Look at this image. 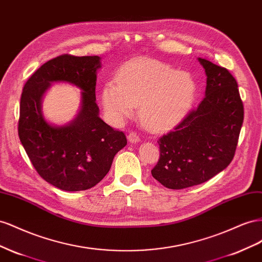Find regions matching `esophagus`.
Wrapping results in <instances>:
<instances>
[{"label":"esophagus","instance_id":"34e87169","mask_svg":"<svg viewBox=\"0 0 262 262\" xmlns=\"http://www.w3.org/2000/svg\"><path fill=\"white\" fill-rule=\"evenodd\" d=\"M128 140H129V143L135 144V143H138V141L140 140V138H139L137 133L132 132V133L129 134V135H128Z\"/></svg>","mask_w":262,"mask_h":262}]
</instances>
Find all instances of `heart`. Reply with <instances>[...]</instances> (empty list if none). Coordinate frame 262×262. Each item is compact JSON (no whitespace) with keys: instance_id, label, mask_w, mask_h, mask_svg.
Here are the masks:
<instances>
[{"instance_id":"1","label":"heart","mask_w":262,"mask_h":262,"mask_svg":"<svg viewBox=\"0 0 262 262\" xmlns=\"http://www.w3.org/2000/svg\"><path fill=\"white\" fill-rule=\"evenodd\" d=\"M196 83L190 73L154 59H138L102 90V103L114 123H122L139 105L140 121L151 130L176 125L195 99Z\"/></svg>"}]
</instances>
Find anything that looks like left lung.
Here are the masks:
<instances>
[{
    "instance_id": "1",
    "label": "left lung",
    "mask_w": 262,
    "mask_h": 262,
    "mask_svg": "<svg viewBox=\"0 0 262 262\" xmlns=\"http://www.w3.org/2000/svg\"><path fill=\"white\" fill-rule=\"evenodd\" d=\"M206 73L205 96L172 130L159 138L160 157L151 174L163 186L181 190L203 183L233 160L244 122L235 78L199 58Z\"/></svg>"
}]
</instances>
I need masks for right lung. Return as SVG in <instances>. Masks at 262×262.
Wrapping results in <instances>:
<instances>
[{"label": "right lung", "instance_id": "1", "mask_svg": "<svg viewBox=\"0 0 262 262\" xmlns=\"http://www.w3.org/2000/svg\"><path fill=\"white\" fill-rule=\"evenodd\" d=\"M99 68V56L61 55L36 70L21 92L20 143L38 174L63 191L93 188L107 174L114 156L127 144L123 132L112 128L99 116L95 102ZM52 81H68L82 90L80 112L68 125L54 126L42 116V95Z\"/></svg>", "mask_w": 262, "mask_h": 262}]
</instances>
